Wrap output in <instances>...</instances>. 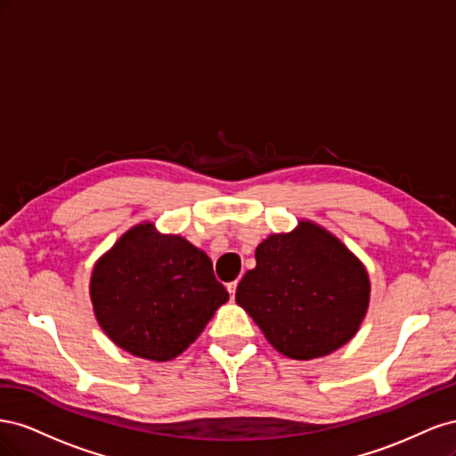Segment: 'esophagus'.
<instances>
[{
	"mask_svg": "<svg viewBox=\"0 0 456 456\" xmlns=\"http://www.w3.org/2000/svg\"><path fill=\"white\" fill-rule=\"evenodd\" d=\"M226 289H228V293H230V297L233 298V295H236V289H238V280H233V281L226 283Z\"/></svg>",
	"mask_w": 456,
	"mask_h": 456,
	"instance_id": "obj_1",
	"label": "esophagus"
}]
</instances>
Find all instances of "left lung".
I'll return each instance as SVG.
<instances>
[{
	"mask_svg": "<svg viewBox=\"0 0 456 456\" xmlns=\"http://www.w3.org/2000/svg\"><path fill=\"white\" fill-rule=\"evenodd\" d=\"M236 302L272 346L291 360H314L344 346L369 306V275L335 236L312 223L273 233L256 251Z\"/></svg>",
	"mask_w": 456,
	"mask_h": 456,
	"instance_id": "left-lung-1",
	"label": "left lung"
}]
</instances>
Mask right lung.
<instances>
[{"mask_svg": "<svg viewBox=\"0 0 456 456\" xmlns=\"http://www.w3.org/2000/svg\"><path fill=\"white\" fill-rule=\"evenodd\" d=\"M91 300L104 333L151 362L183 354L228 300L209 256L150 223L129 230L93 270Z\"/></svg>", "mask_w": 456, "mask_h": 456, "instance_id": "obj_1", "label": "right lung"}]
</instances>
